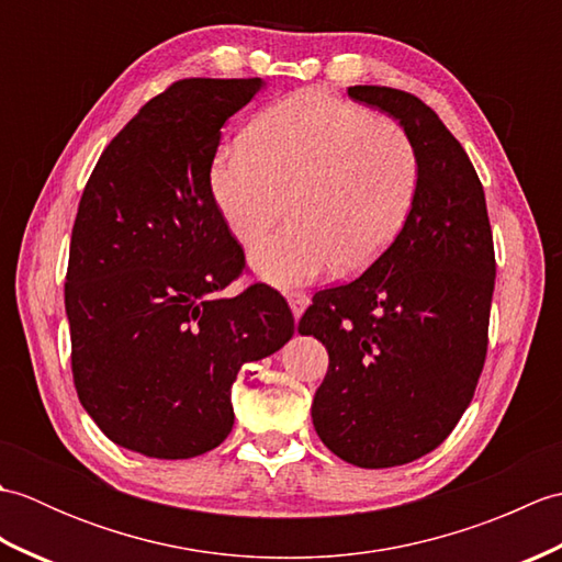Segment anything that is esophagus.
I'll return each mask as SVG.
<instances>
[{"mask_svg": "<svg viewBox=\"0 0 562 562\" xmlns=\"http://www.w3.org/2000/svg\"><path fill=\"white\" fill-rule=\"evenodd\" d=\"M288 302H290V308H292V314H294V318H300L302 314H304V308L308 306V294L306 292H300V290H292V292H288Z\"/></svg>", "mask_w": 562, "mask_h": 562, "instance_id": "esophagus-1", "label": "esophagus"}]
</instances>
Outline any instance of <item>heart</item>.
Returning a JSON list of instances; mask_svg holds the SVG:
<instances>
[{
    "mask_svg": "<svg viewBox=\"0 0 562 562\" xmlns=\"http://www.w3.org/2000/svg\"><path fill=\"white\" fill-rule=\"evenodd\" d=\"M417 178L415 145L398 123L326 91L272 103L210 169L222 217L246 248L290 210L288 229L254 254L256 270L282 288L372 266L408 220Z\"/></svg>",
    "mask_w": 562,
    "mask_h": 562,
    "instance_id": "1",
    "label": "heart"
}]
</instances>
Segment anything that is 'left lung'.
<instances>
[{
	"label": "left lung",
	"mask_w": 562,
	"mask_h": 562,
	"mask_svg": "<svg viewBox=\"0 0 562 562\" xmlns=\"http://www.w3.org/2000/svg\"><path fill=\"white\" fill-rule=\"evenodd\" d=\"M396 117L420 178L401 234L360 278L321 290L300 321L328 350L312 403L321 441L360 469L425 457L469 408L485 364L495 248L469 154L408 91L350 87Z\"/></svg>",
	"instance_id": "8db88e82"
}]
</instances>
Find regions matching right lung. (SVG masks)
<instances>
[{
  "instance_id": "right-lung-1",
  "label": "right lung",
  "mask_w": 562,
  "mask_h": 562,
  "mask_svg": "<svg viewBox=\"0 0 562 562\" xmlns=\"http://www.w3.org/2000/svg\"><path fill=\"white\" fill-rule=\"evenodd\" d=\"M262 79H181L103 149L71 226L65 308L77 396L115 445L190 459L234 427L238 369L294 336L280 292L222 290L246 268L212 195L222 125Z\"/></svg>"
}]
</instances>
